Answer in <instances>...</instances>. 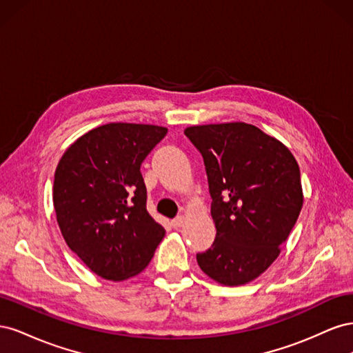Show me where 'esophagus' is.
<instances>
[{
    "label": "esophagus",
    "instance_id": "obj_1",
    "mask_svg": "<svg viewBox=\"0 0 353 353\" xmlns=\"http://www.w3.org/2000/svg\"><path fill=\"white\" fill-rule=\"evenodd\" d=\"M184 222H185L184 216H176L175 219H172V225H174V228H179L184 225Z\"/></svg>",
    "mask_w": 353,
    "mask_h": 353
}]
</instances>
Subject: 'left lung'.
Here are the masks:
<instances>
[{
  "instance_id": "1",
  "label": "left lung",
  "mask_w": 353,
  "mask_h": 353,
  "mask_svg": "<svg viewBox=\"0 0 353 353\" xmlns=\"http://www.w3.org/2000/svg\"><path fill=\"white\" fill-rule=\"evenodd\" d=\"M185 135L205 160L216 228L197 263L221 284L249 283L279 258L301 213L299 165L284 144L249 123L190 126Z\"/></svg>"
}]
</instances>
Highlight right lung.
Masks as SVG:
<instances>
[{"mask_svg":"<svg viewBox=\"0 0 353 353\" xmlns=\"http://www.w3.org/2000/svg\"><path fill=\"white\" fill-rule=\"evenodd\" d=\"M163 126L108 123L60 159L52 201L69 249L101 279L121 281L152 261L165 230L148 215L141 163Z\"/></svg>","mask_w":353,"mask_h":353,"instance_id":"right-lung-1","label":"right lung"}]
</instances>
